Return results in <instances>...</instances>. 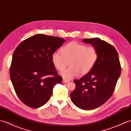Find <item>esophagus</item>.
I'll return each instance as SVG.
<instances>
[{
  "mask_svg": "<svg viewBox=\"0 0 131 131\" xmlns=\"http://www.w3.org/2000/svg\"><path fill=\"white\" fill-rule=\"evenodd\" d=\"M69 80H66V79H63L62 80V83H69Z\"/></svg>",
  "mask_w": 131,
  "mask_h": 131,
  "instance_id": "obj_1",
  "label": "esophagus"
}]
</instances>
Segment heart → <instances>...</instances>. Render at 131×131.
<instances>
[{
    "mask_svg": "<svg viewBox=\"0 0 131 131\" xmlns=\"http://www.w3.org/2000/svg\"><path fill=\"white\" fill-rule=\"evenodd\" d=\"M61 53L56 51L51 56V60L57 70L63 71L68 65L69 67L61 73L65 79H70L79 74L83 76L91 71L98 60V50L94 46L72 41L61 49Z\"/></svg>",
    "mask_w": 131,
    "mask_h": 131,
    "instance_id": "obj_1",
    "label": "heart"
}]
</instances>
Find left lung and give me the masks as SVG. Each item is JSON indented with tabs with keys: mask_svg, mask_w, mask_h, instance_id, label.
<instances>
[{
	"mask_svg": "<svg viewBox=\"0 0 131 131\" xmlns=\"http://www.w3.org/2000/svg\"><path fill=\"white\" fill-rule=\"evenodd\" d=\"M98 50L97 62L91 71L74 80L76 87L70 93L75 105L83 110L99 107L112 96L121 73V66L115 47L98 38L84 39Z\"/></svg>",
	"mask_w": 131,
	"mask_h": 131,
	"instance_id": "left-lung-1",
	"label": "left lung"
}]
</instances>
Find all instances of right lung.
<instances>
[{"instance_id": "add662e5", "label": "right lung", "mask_w": 131, "mask_h": 131, "mask_svg": "<svg viewBox=\"0 0 131 131\" xmlns=\"http://www.w3.org/2000/svg\"><path fill=\"white\" fill-rule=\"evenodd\" d=\"M65 41L57 37L37 34L17 47L9 74L16 93L24 104L32 108L46 104L56 84L62 82L51 56Z\"/></svg>"}]
</instances>
